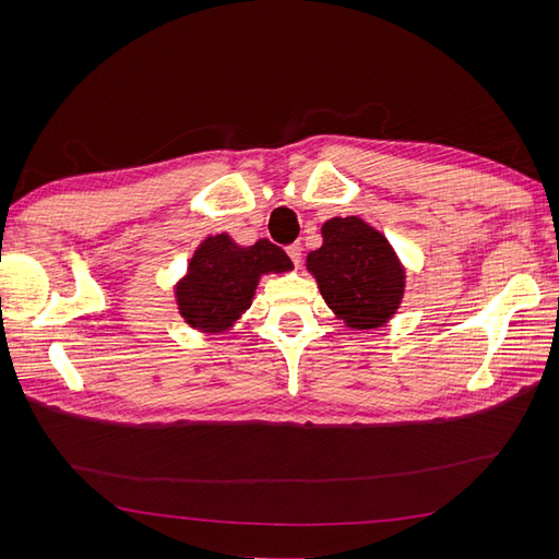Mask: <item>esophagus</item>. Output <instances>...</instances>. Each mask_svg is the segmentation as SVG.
Wrapping results in <instances>:
<instances>
[{
  "label": "esophagus",
  "mask_w": 559,
  "mask_h": 559,
  "mask_svg": "<svg viewBox=\"0 0 559 559\" xmlns=\"http://www.w3.org/2000/svg\"><path fill=\"white\" fill-rule=\"evenodd\" d=\"M286 253H289V259L294 261V265L300 267V263H302V247L300 245H292V247H286Z\"/></svg>",
  "instance_id": "obj_1"
}]
</instances>
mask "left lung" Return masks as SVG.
<instances>
[{
    "instance_id": "8db88e82",
    "label": "left lung",
    "mask_w": 559,
    "mask_h": 559,
    "mask_svg": "<svg viewBox=\"0 0 559 559\" xmlns=\"http://www.w3.org/2000/svg\"><path fill=\"white\" fill-rule=\"evenodd\" d=\"M306 265L333 314L354 331L384 326L401 306L405 270L394 247L359 216H333Z\"/></svg>"
}]
</instances>
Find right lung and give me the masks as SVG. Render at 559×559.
<instances>
[{"instance_id": "add662e5", "label": "right lung", "mask_w": 559, "mask_h": 559, "mask_svg": "<svg viewBox=\"0 0 559 559\" xmlns=\"http://www.w3.org/2000/svg\"><path fill=\"white\" fill-rule=\"evenodd\" d=\"M292 267V259L273 242L259 240L242 247L228 233L210 235L198 245L189 270L177 282L179 314L200 333H224L249 310L261 277L289 273Z\"/></svg>"}]
</instances>
